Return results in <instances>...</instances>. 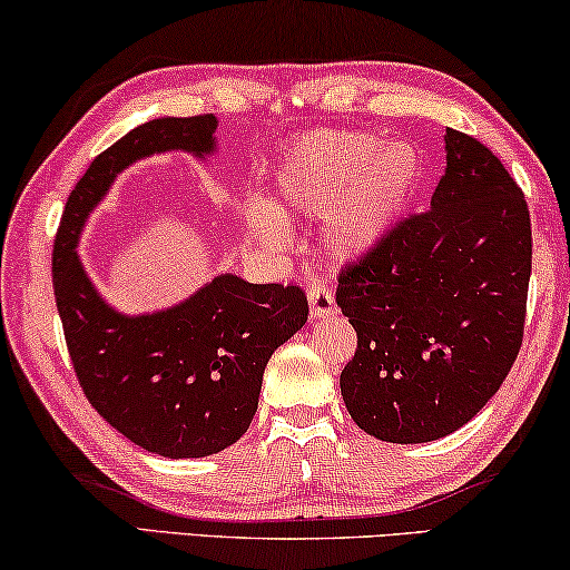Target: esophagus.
I'll use <instances>...</instances> for the list:
<instances>
[{
	"mask_svg": "<svg viewBox=\"0 0 570 570\" xmlns=\"http://www.w3.org/2000/svg\"><path fill=\"white\" fill-rule=\"evenodd\" d=\"M308 306H311V316H314V318H322V316L332 314V311L337 308V303H334V293H332V287H330V283H326V279H322V277L311 279Z\"/></svg>",
	"mask_w": 570,
	"mask_h": 570,
	"instance_id": "esophagus-1",
	"label": "esophagus"
}]
</instances>
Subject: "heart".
Returning <instances> with one entry per match:
<instances>
[{"label": "heart", "instance_id": "b5f03b06", "mask_svg": "<svg viewBox=\"0 0 570 570\" xmlns=\"http://www.w3.org/2000/svg\"><path fill=\"white\" fill-rule=\"evenodd\" d=\"M420 184V158L410 145L361 131L308 135L277 170V213L326 215L322 244L337 259L371 252L407 207ZM275 209L252 202L246 209L256 236L283 244L285 228Z\"/></svg>", "mask_w": 570, "mask_h": 570}]
</instances>
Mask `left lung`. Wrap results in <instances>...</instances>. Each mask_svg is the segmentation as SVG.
Masks as SVG:
<instances>
[{"label":"left lung","mask_w":570,"mask_h":570,"mask_svg":"<svg viewBox=\"0 0 570 570\" xmlns=\"http://www.w3.org/2000/svg\"><path fill=\"white\" fill-rule=\"evenodd\" d=\"M443 142L446 170L431 209L396 223L340 275L337 306L357 332L342 400L379 441H439L470 423L524 337V194L474 137L446 129Z\"/></svg>","instance_id":"left-lung-1"}]
</instances>
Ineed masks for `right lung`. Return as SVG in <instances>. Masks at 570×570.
Here are the masks:
<instances>
[{"label":"right lung","instance_id":"right-lung-1","mask_svg":"<svg viewBox=\"0 0 570 570\" xmlns=\"http://www.w3.org/2000/svg\"><path fill=\"white\" fill-rule=\"evenodd\" d=\"M213 114L153 119L100 153L69 194L53 240V295L85 396L131 443L168 459L228 449L252 425L272 353L306 324L298 285H254L236 275L174 308L127 316L90 283L77 240L116 176L150 155L217 150Z\"/></svg>","mask_w":570,"mask_h":570}]
</instances>
